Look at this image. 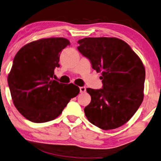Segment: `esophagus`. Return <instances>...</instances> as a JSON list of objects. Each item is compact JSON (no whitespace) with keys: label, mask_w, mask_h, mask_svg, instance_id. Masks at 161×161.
<instances>
[{"label":"esophagus","mask_w":161,"mask_h":161,"mask_svg":"<svg viewBox=\"0 0 161 161\" xmlns=\"http://www.w3.org/2000/svg\"><path fill=\"white\" fill-rule=\"evenodd\" d=\"M86 87L85 86H82V87H80V93H85L86 92Z\"/></svg>","instance_id":"34e87169"}]
</instances>
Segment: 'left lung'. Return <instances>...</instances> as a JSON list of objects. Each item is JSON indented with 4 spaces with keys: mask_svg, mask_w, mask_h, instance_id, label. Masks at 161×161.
<instances>
[{
    "mask_svg": "<svg viewBox=\"0 0 161 161\" xmlns=\"http://www.w3.org/2000/svg\"><path fill=\"white\" fill-rule=\"evenodd\" d=\"M78 49L96 72L103 86L87 88L91 103L84 108L88 120L101 129L119 127L137 112L143 100L144 65L130 45L114 37H87L78 41Z\"/></svg>",
    "mask_w": 161,
    "mask_h": 161,
    "instance_id": "left-lung-1",
    "label": "left lung"
}]
</instances>
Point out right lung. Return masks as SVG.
<instances>
[{
  "label": "right lung",
  "mask_w": 161,
  "mask_h": 161,
  "mask_svg": "<svg viewBox=\"0 0 161 161\" xmlns=\"http://www.w3.org/2000/svg\"><path fill=\"white\" fill-rule=\"evenodd\" d=\"M70 45L63 37L41 39L21 47L14 57L8 83L17 110L27 119L43 123L55 119L80 89L53 79L62 50Z\"/></svg>",
  "instance_id": "1"
}]
</instances>
